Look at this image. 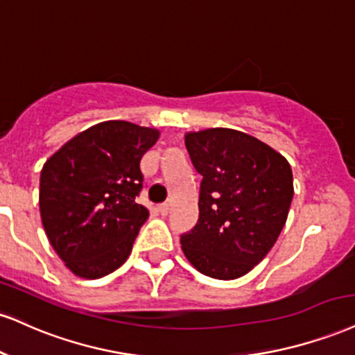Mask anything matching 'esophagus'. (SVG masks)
I'll list each match as a JSON object with an SVG mask.
<instances>
[{
	"label": "esophagus",
	"instance_id": "34e87169",
	"mask_svg": "<svg viewBox=\"0 0 355 355\" xmlns=\"http://www.w3.org/2000/svg\"><path fill=\"white\" fill-rule=\"evenodd\" d=\"M157 208H159V213H160V215H162V216H165L166 213H168V210H170V205L166 203V202H164V203H160L159 207H157Z\"/></svg>",
	"mask_w": 355,
	"mask_h": 355
}]
</instances>
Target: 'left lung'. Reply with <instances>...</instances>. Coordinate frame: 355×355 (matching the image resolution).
<instances>
[{
	"label": "left lung",
	"mask_w": 355,
	"mask_h": 355,
	"mask_svg": "<svg viewBox=\"0 0 355 355\" xmlns=\"http://www.w3.org/2000/svg\"><path fill=\"white\" fill-rule=\"evenodd\" d=\"M200 183L198 221L180 234L187 259L215 279H236L270 253L293 202L288 160L254 137L207 129L185 137Z\"/></svg>",
	"instance_id": "left-lung-1"
}]
</instances>
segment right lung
<instances>
[{"mask_svg": "<svg viewBox=\"0 0 355 355\" xmlns=\"http://www.w3.org/2000/svg\"><path fill=\"white\" fill-rule=\"evenodd\" d=\"M159 132L125 121L96 123L64 144L41 170V220L59 258L85 279L121 268L148 218L137 203L140 160Z\"/></svg>", "mask_w": 355, "mask_h": 355, "instance_id": "1", "label": "right lung"}]
</instances>
